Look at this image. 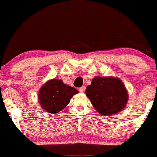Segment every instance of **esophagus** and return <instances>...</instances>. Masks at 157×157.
<instances>
[{"instance_id": "obj_1", "label": "esophagus", "mask_w": 157, "mask_h": 157, "mask_svg": "<svg viewBox=\"0 0 157 157\" xmlns=\"http://www.w3.org/2000/svg\"><path fill=\"white\" fill-rule=\"evenodd\" d=\"M85 89H86V88H85L84 86H82V87H81V88H80V89H79V91H80V92L83 93L85 91Z\"/></svg>"}]
</instances>
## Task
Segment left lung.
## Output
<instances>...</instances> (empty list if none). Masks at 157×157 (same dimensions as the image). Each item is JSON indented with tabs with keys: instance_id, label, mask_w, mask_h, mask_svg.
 Instances as JSON below:
<instances>
[{
	"instance_id": "obj_1",
	"label": "left lung",
	"mask_w": 157,
	"mask_h": 157,
	"mask_svg": "<svg viewBox=\"0 0 157 157\" xmlns=\"http://www.w3.org/2000/svg\"><path fill=\"white\" fill-rule=\"evenodd\" d=\"M93 107L102 117L111 116L124 109L128 94L122 81L113 77H94L86 89Z\"/></svg>"
}]
</instances>
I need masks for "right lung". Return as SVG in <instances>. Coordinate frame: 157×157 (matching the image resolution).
<instances>
[{
    "label": "right lung",
    "instance_id": "1",
    "mask_svg": "<svg viewBox=\"0 0 157 157\" xmlns=\"http://www.w3.org/2000/svg\"><path fill=\"white\" fill-rule=\"evenodd\" d=\"M77 93L76 89L64 84L62 80L52 79L39 90V103L49 113H57L65 109L71 97Z\"/></svg>",
    "mask_w": 157,
    "mask_h": 157
}]
</instances>
